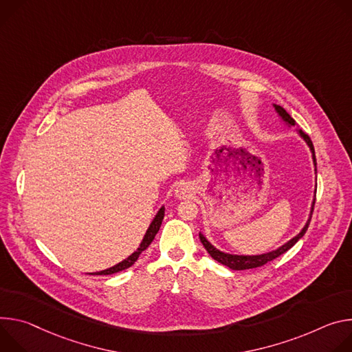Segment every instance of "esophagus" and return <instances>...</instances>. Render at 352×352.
Returning <instances> with one entry per match:
<instances>
[{
	"mask_svg": "<svg viewBox=\"0 0 352 352\" xmlns=\"http://www.w3.org/2000/svg\"><path fill=\"white\" fill-rule=\"evenodd\" d=\"M176 197L179 199H186L188 196H191V187L187 186V184H180L177 188H176Z\"/></svg>",
	"mask_w": 352,
	"mask_h": 352,
	"instance_id": "1",
	"label": "esophagus"
}]
</instances>
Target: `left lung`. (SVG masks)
Masks as SVG:
<instances>
[{"mask_svg": "<svg viewBox=\"0 0 352 352\" xmlns=\"http://www.w3.org/2000/svg\"><path fill=\"white\" fill-rule=\"evenodd\" d=\"M274 107H276V110L278 111V114L283 117V120H284L285 123H288L289 126H295V120L287 113V110H285L284 107L277 106V104H274ZM299 133H300V137L307 142V145H309L311 153H314V162H315V166H316L315 148H314V144H311L310 137H309L307 134H305L303 131H299ZM314 207H315V201H314V206H311L310 217H309V219H307L305 228L300 230L299 235H296L294 239H291L289 242H287L285 245H283V246L278 248L277 250H272V252H270V253H264V254H258V256H235V254H228V253H222V252H219L218 249H215V248L204 238V235H201V233H200L199 236H200V241H201L203 246H204L206 250L208 252V254H210L214 260H217L218 263H221V264H223V265H226V267H229V268H232V270H249V268L261 267V265L267 264L268 261H272L274 258L280 257L281 254H284L285 252H288V250L305 235L307 228H309L310 219H311V214H314Z\"/></svg>", "mask_w": 352, "mask_h": 352, "instance_id": "1", "label": "left lung"}]
</instances>
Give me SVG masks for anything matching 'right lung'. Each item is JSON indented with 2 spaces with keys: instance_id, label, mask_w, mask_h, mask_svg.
<instances>
[{
  "instance_id": "1",
  "label": "right lung",
  "mask_w": 352,
  "mask_h": 352,
  "mask_svg": "<svg viewBox=\"0 0 352 352\" xmlns=\"http://www.w3.org/2000/svg\"><path fill=\"white\" fill-rule=\"evenodd\" d=\"M164 215H165V208L162 207V208L158 211V214H156V217L153 218V221L151 222V225H149V228H148V230H146V233H145V236H144V239H142L140 248L137 249V252H134L130 257H127L126 260H123V261L119 263V264H116L114 267H110V268L103 270V271H99V272H94L92 276H110V274H114V272H119V271H123V270L131 267V265L138 260L140 254L152 243L155 235H156V233H158V230H160V228H161Z\"/></svg>"
}]
</instances>
